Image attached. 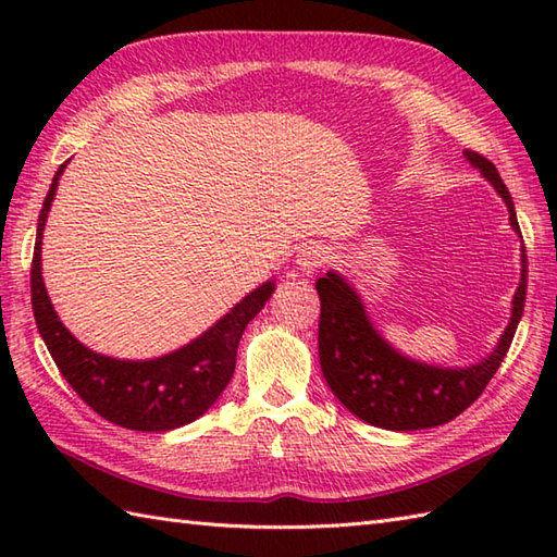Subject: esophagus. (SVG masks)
<instances>
[{
  "instance_id": "1",
  "label": "esophagus",
  "mask_w": 557,
  "mask_h": 557,
  "mask_svg": "<svg viewBox=\"0 0 557 557\" xmlns=\"http://www.w3.org/2000/svg\"><path fill=\"white\" fill-rule=\"evenodd\" d=\"M327 263V251L321 244H304L297 253V265L304 275H313V272Z\"/></svg>"
}]
</instances>
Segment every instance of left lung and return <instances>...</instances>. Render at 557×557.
Returning <instances> with one entry per match:
<instances>
[{
	"instance_id": "1",
	"label": "left lung",
	"mask_w": 557,
	"mask_h": 557,
	"mask_svg": "<svg viewBox=\"0 0 557 557\" xmlns=\"http://www.w3.org/2000/svg\"><path fill=\"white\" fill-rule=\"evenodd\" d=\"M465 156L500 194L510 212L512 230L522 236L512 196L495 164L474 150H465ZM527 275V251L522 246V280L512 299V318L498 347L491 357L467 369H441L401 357L395 347H389L366 315L359 294L345 277L330 270L315 282L321 297L318 354L330 389L354 417L377 429L421 431L453 421L474 405L510 349L524 313Z\"/></svg>"
}]
</instances>
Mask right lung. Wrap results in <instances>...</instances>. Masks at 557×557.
Returning <instances> with one entry per match:
<instances>
[{"label": "right lung", "instance_id": "obj_1", "mask_svg": "<svg viewBox=\"0 0 557 557\" xmlns=\"http://www.w3.org/2000/svg\"><path fill=\"white\" fill-rule=\"evenodd\" d=\"M64 168L66 162L57 170L42 203L30 268L33 313L47 351L52 354L57 369L76 389V395L102 419L122 429L158 433L196 421L215 405L232 381L239 339L248 321H253L272 297L275 282L253 289L191 345L160 359L122 361L90 351L59 321L42 282V230Z\"/></svg>", "mask_w": 557, "mask_h": 557}]
</instances>
